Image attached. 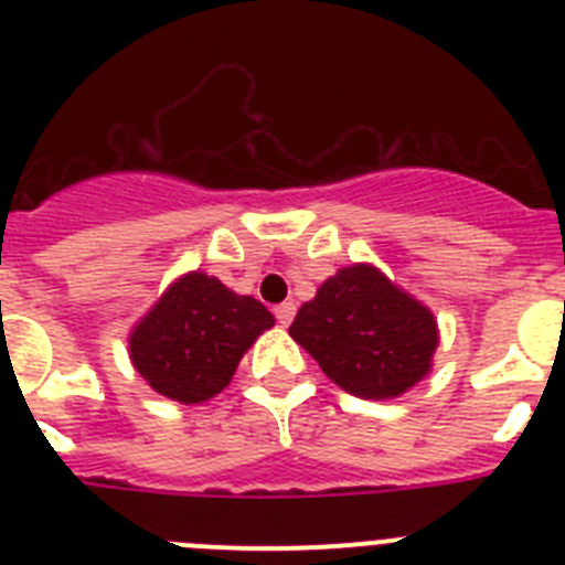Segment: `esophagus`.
Instances as JSON below:
<instances>
[{
    "instance_id": "esophagus-1",
    "label": "esophagus",
    "mask_w": 565,
    "mask_h": 565,
    "mask_svg": "<svg viewBox=\"0 0 565 565\" xmlns=\"http://www.w3.org/2000/svg\"><path fill=\"white\" fill-rule=\"evenodd\" d=\"M294 313H297V306H294V302H279V306L274 308V317H277L279 326H291Z\"/></svg>"
}]
</instances>
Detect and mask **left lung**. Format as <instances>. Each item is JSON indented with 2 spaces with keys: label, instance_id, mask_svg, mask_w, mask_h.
<instances>
[{
  "label": "left lung",
  "instance_id": "8db88e82",
  "mask_svg": "<svg viewBox=\"0 0 565 565\" xmlns=\"http://www.w3.org/2000/svg\"><path fill=\"white\" fill-rule=\"evenodd\" d=\"M322 373L359 398H396L433 371L438 322L382 268H339L288 328Z\"/></svg>",
  "mask_w": 565,
  "mask_h": 565
}]
</instances>
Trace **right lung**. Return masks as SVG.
I'll use <instances>...</instances> for the list:
<instances>
[{
    "label": "right lung",
    "instance_id": "right-lung-1",
    "mask_svg": "<svg viewBox=\"0 0 565 565\" xmlns=\"http://www.w3.org/2000/svg\"><path fill=\"white\" fill-rule=\"evenodd\" d=\"M274 313L206 271H186L129 331V362L154 393L203 404L226 391L239 359Z\"/></svg>",
    "mask_w": 565,
    "mask_h": 565
}]
</instances>
